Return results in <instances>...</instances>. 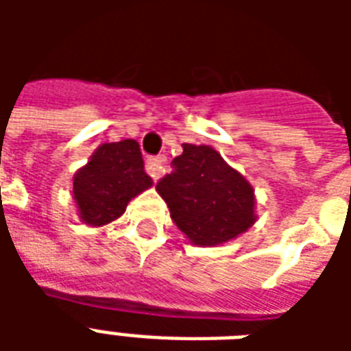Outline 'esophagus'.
I'll return each mask as SVG.
<instances>
[{
	"instance_id": "obj_1",
	"label": "esophagus",
	"mask_w": 351,
	"mask_h": 351,
	"mask_svg": "<svg viewBox=\"0 0 351 351\" xmlns=\"http://www.w3.org/2000/svg\"><path fill=\"white\" fill-rule=\"evenodd\" d=\"M146 171L152 176L154 180H158L167 173V160L163 156H156V158H148L146 160Z\"/></svg>"
}]
</instances>
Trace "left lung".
<instances>
[{
	"label": "left lung",
	"instance_id": "8db88e82",
	"mask_svg": "<svg viewBox=\"0 0 351 351\" xmlns=\"http://www.w3.org/2000/svg\"><path fill=\"white\" fill-rule=\"evenodd\" d=\"M175 171L156 190L171 218L195 246H218L246 233L256 223V193L237 169L208 145H182Z\"/></svg>",
	"mask_w": 351,
	"mask_h": 351
}]
</instances>
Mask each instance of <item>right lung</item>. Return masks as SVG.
Masks as SVG:
<instances>
[{"label":"right lung","instance_id":"obj_1","mask_svg":"<svg viewBox=\"0 0 351 351\" xmlns=\"http://www.w3.org/2000/svg\"><path fill=\"white\" fill-rule=\"evenodd\" d=\"M152 184L137 141L103 143L73 176V199L80 221L103 228L118 220L131 199Z\"/></svg>","mask_w":351,"mask_h":351}]
</instances>
